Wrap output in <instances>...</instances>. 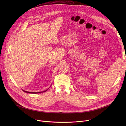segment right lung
<instances>
[{"mask_svg": "<svg viewBox=\"0 0 126 126\" xmlns=\"http://www.w3.org/2000/svg\"><path fill=\"white\" fill-rule=\"evenodd\" d=\"M49 87V88H50ZM48 88V89H49ZM48 89H47V90H45V91H41V92H28V91H25V90H23V91H24V92H25V93H31V94H38V93H43V92H46V91H47L48 90Z\"/></svg>", "mask_w": 126, "mask_h": 126, "instance_id": "obj_1", "label": "right lung"}]
</instances>
